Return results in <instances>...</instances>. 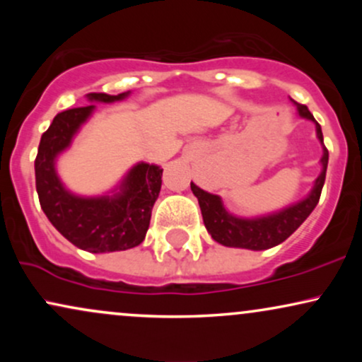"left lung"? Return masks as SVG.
<instances>
[{
    "label": "left lung",
    "instance_id": "obj_1",
    "mask_svg": "<svg viewBox=\"0 0 362 362\" xmlns=\"http://www.w3.org/2000/svg\"><path fill=\"white\" fill-rule=\"evenodd\" d=\"M296 107L298 115L303 119H308L315 122L317 127V138L323 146V156L320 160L322 163V173L315 180L313 189L305 199L296 204H291L277 213L259 216V218H238L228 213L224 207L221 197L216 194H209L197 187L194 182H190V189L195 197H197L199 206H201L202 219H204L206 230L213 236L214 242L224 245V247L235 248H247V250H267V248L276 247L289 238L303 221L311 214L320 201L323 184H325L327 165H328V149L323 144V134L320 124L315 120L313 114L308 110V107L291 100Z\"/></svg>",
    "mask_w": 362,
    "mask_h": 362
}]
</instances>
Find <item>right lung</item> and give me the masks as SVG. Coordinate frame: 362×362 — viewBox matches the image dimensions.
Returning a JSON list of instances; mask_svg holds the SVG:
<instances>
[{"mask_svg": "<svg viewBox=\"0 0 362 362\" xmlns=\"http://www.w3.org/2000/svg\"><path fill=\"white\" fill-rule=\"evenodd\" d=\"M119 95L88 93L97 103L124 100ZM95 105L61 112L40 138L35 158V187L40 207L49 221L74 247L91 253H107L134 248L143 242L149 228L151 209L161 189L163 168L141 161L134 165L112 195L81 197L62 185L56 172V160L90 115Z\"/></svg>", "mask_w": 362, "mask_h": 362, "instance_id": "add662e5", "label": "right lung"}]
</instances>
